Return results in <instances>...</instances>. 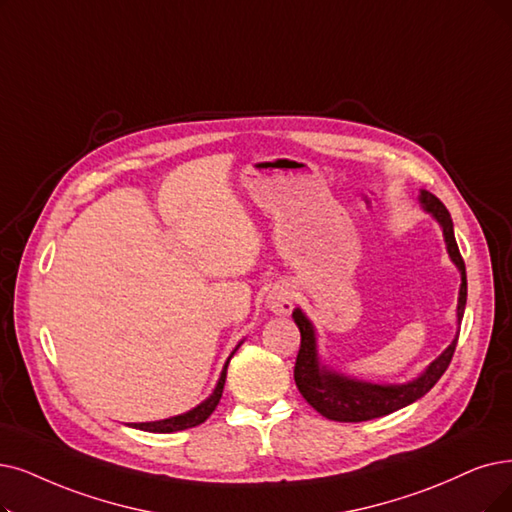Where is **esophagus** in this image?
Segmentation results:
<instances>
[{"mask_svg":"<svg viewBox=\"0 0 512 512\" xmlns=\"http://www.w3.org/2000/svg\"><path fill=\"white\" fill-rule=\"evenodd\" d=\"M269 309L277 315H288L294 304V292L288 288H275L267 298Z\"/></svg>","mask_w":512,"mask_h":512,"instance_id":"esophagus-1","label":"esophagus"}]
</instances>
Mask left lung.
Returning <instances> with one entry per match:
<instances>
[{"mask_svg":"<svg viewBox=\"0 0 512 512\" xmlns=\"http://www.w3.org/2000/svg\"><path fill=\"white\" fill-rule=\"evenodd\" d=\"M420 201L422 206L439 220L445 235L447 252L462 273L460 298H458V323H460L464 317V306H466V267L454 237V222L447 208L435 195L422 191ZM292 317L300 330V351L294 365L296 386L300 395L306 399V403L313 405L321 416L334 422L374 420L380 416L393 414L401 410V407L414 403L416 399H420L422 395L431 391V388L437 384V380L445 374L449 363H452L456 344H458V336H456V340L447 346L445 353L428 365V370L418 380L399 384V386H380V384L359 382L346 376H338V374L327 372L325 367H319L317 351H315V332H313L311 321L302 315L300 309H296Z\"/></svg>","mask_w":512,"mask_h":512,"instance_id":"left-lung-1","label":"left lung"}]
</instances>
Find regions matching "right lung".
Returning a JSON list of instances; mask_svg holds the SVG:
<instances>
[{
  "label": "right lung",
  "instance_id": "obj_1",
  "mask_svg": "<svg viewBox=\"0 0 512 512\" xmlns=\"http://www.w3.org/2000/svg\"><path fill=\"white\" fill-rule=\"evenodd\" d=\"M233 353H231V357H233ZM227 367H229V361L224 363V370L220 374V380H218V384L214 388V393L206 401H203L201 405H197L195 410L182 414V416H176V418L159 420V422H142V424H132V426L140 428V431H149V433H176V431H185V428H193V426H199L201 422H206L212 416V412L216 410V405H218V401L222 397L224 380H227Z\"/></svg>",
  "mask_w": 512,
  "mask_h": 512
}]
</instances>
